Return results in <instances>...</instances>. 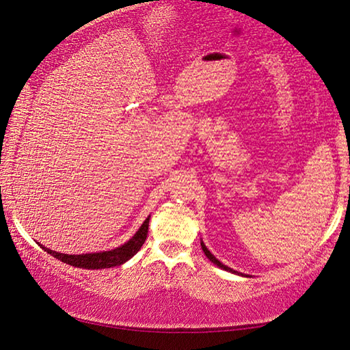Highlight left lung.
Returning a JSON list of instances; mask_svg holds the SVG:
<instances>
[{
    "instance_id": "8db88e82",
    "label": "left lung",
    "mask_w": 350,
    "mask_h": 350,
    "mask_svg": "<svg viewBox=\"0 0 350 350\" xmlns=\"http://www.w3.org/2000/svg\"><path fill=\"white\" fill-rule=\"evenodd\" d=\"M200 245H202V250L205 252V255H206V258L211 262H214V265H216L217 267H220V269H224V271H227V272H231V273H236V275H243V277H249V275H244V273H241V272H238V271H233V269L231 267H228V266H225L224 262H220L216 256H214L211 252H209L208 249H206V245H205V243H203V241H200Z\"/></svg>"
}]
</instances>
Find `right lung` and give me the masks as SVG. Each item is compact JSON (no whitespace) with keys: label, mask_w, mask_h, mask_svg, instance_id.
I'll list each match as a JSON object with an SVG mask.
<instances>
[{"label":"right lung","mask_w":350,"mask_h":350,"mask_svg":"<svg viewBox=\"0 0 350 350\" xmlns=\"http://www.w3.org/2000/svg\"><path fill=\"white\" fill-rule=\"evenodd\" d=\"M148 222L150 216L144 220V224L139 227L136 234L133 236L130 241H126L125 244L112 250L106 252H95V254H81V255H68V254H59L51 249H46L45 245L39 244L42 249H44L46 254L55 256L56 260H61L66 265L75 266V267H83V269H107L114 266H122L123 262H126L130 258L141 250L142 244L147 239L148 233Z\"/></svg>","instance_id":"obj_1"}]
</instances>
